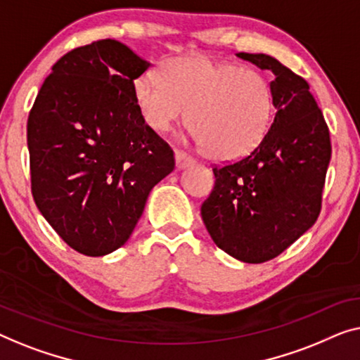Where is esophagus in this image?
Returning <instances> with one entry per match:
<instances>
[{
	"mask_svg": "<svg viewBox=\"0 0 360 360\" xmlns=\"http://www.w3.org/2000/svg\"><path fill=\"white\" fill-rule=\"evenodd\" d=\"M174 160H176V168L178 169H184V168H187V166L194 165V160H192L189 155H186L184 151H181V150L174 151Z\"/></svg>",
	"mask_w": 360,
	"mask_h": 360,
	"instance_id": "1",
	"label": "esophagus"
}]
</instances>
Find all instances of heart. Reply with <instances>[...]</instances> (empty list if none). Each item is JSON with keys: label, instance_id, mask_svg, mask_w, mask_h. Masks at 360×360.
<instances>
[{"label": "heart", "instance_id": "b5f03b06", "mask_svg": "<svg viewBox=\"0 0 360 360\" xmlns=\"http://www.w3.org/2000/svg\"><path fill=\"white\" fill-rule=\"evenodd\" d=\"M134 96L155 131H168L187 110L192 139L214 161L250 155L276 115L274 91L264 75L209 55L166 60L160 78L146 73L134 81Z\"/></svg>", "mask_w": 360, "mask_h": 360}]
</instances>
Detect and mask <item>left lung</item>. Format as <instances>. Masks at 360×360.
<instances>
[{
    "instance_id": "obj_1",
    "label": "left lung",
    "mask_w": 360,
    "mask_h": 360,
    "mask_svg": "<svg viewBox=\"0 0 360 360\" xmlns=\"http://www.w3.org/2000/svg\"><path fill=\"white\" fill-rule=\"evenodd\" d=\"M236 57L274 75L277 112L256 150L214 168V191L200 214L220 250L259 264L279 256L316 221L331 141L305 79L271 55L240 52Z\"/></svg>"
}]
</instances>
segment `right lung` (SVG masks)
<instances>
[{
	"label": "right lung",
	"mask_w": 360,
	"mask_h": 360,
	"mask_svg": "<svg viewBox=\"0 0 360 360\" xmlns=\"http://www.w3.org/2000/svg\"><path fill=\"white\" fill-rule=\"evenodd\" d=\"M150 68L127 45L104 39L63 55L27 120L35 205L86 256L124 245L150 191L174 169V153L141 117L134 81Z\"/></svg>",
	"instance_id": "right-lung-1"
}]
</instances>
